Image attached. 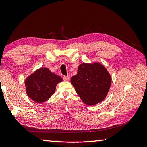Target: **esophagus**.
Here are the masks:
<instances>
[{"mask_svg": "<svg viewBox=\"0 0 147 147\" xmlns=\"http://www.w3.org/2000/svg\"><path fill=\"white\" fill-rule=\"evenodd\" d=\"M63 80L64 81H66V82H68V81H69L70 80V77L69 76H63Z\"/></svg>", "mask_w": 147, "mask_h": 147, "instance_id": "obj_1", "label": "esophagus"}]
</instances>
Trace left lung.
I'll return each instance as SVG.
<instances>
[{"label":"left lung","mask_w":147,"mask_h":147,"mask_svg":"<svg viewBox=\"0 0 147 147\" xmlns=\"http://www.w3.org/2000/svg\"><path fill=\"white\" fill-rule=\"evenodd\" d=\"M111 82L110 73L99 62L81 64L77 74L71 79L77 94L84 104L90 106L104 100L111 88Z\"/></svg>","instance_id":"1"}]
</instances>
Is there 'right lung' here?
<instances>
[{
    "label": "right lung",
    "mask_w": 147,
    "mask_h": 147,
    "mask_svg": "<svg viewBox=\"0 0 147 147\" xmlns=\"http://www.w3.org/2000/svg\"><path fill=\"white\" fill-rule=\"evenodd\" d=\"M62 81L61 76L52 73L49 69L40 67L28 76L24 81L26 93L32 100L41 104L51 97L57 84Z\"/></svg>",
    "instance_id": "add662e5"
}]
</instances>
